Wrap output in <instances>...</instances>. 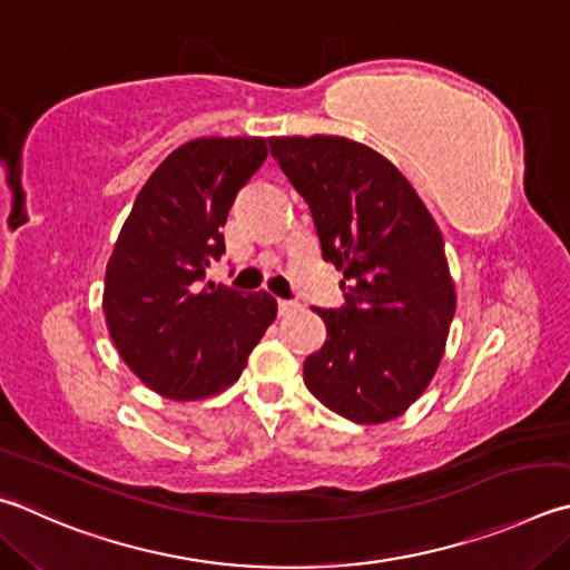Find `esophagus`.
Listing matches in <instances>:
<instances>
[{
  "mask_svg": "<svg viewBox=\"0 0 570 570\" xmlns=\"http://www.w3.org/2000/svg\"><path fill=\"white\" fill-rule=\"evenodd\" d=\"M276 306H278V314H282V316H288V314H294V312H298V308H302L296 302H292V298H278Z\"/></svg>",
  "mask_w": 570,
  "mask_h": 570,
  "instance_id": "esophagus-1",
  "label": "esophagus"
}]
</instances>
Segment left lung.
Here are the masks:
<instances>
[{
	"label": "left lung",
	"mask_w": 570,
	"mask_h": 570,
	"mask_svg": "<svg viewBox=\"0 0 570 570\" xmlns=\"http://www.w3.org/2000/svg\"><path fill=\"white\" fill-rule=\"evenodd\" d=\"M268 147L312 209L324 262L344 272V306L316 308L326 344L304 361V384L348 421L396 419L431 384L456 314L439 226L364 144L318 134Z\"/></svg>",
	"instance_id": "obj_1"
}]
</instances>
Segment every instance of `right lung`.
Returning <instances> with one entry per match:
<instances>
[{
	"mask_svg": "<svg viewBox=\"0 0 570 570\" xmlns=\"http://www.w3.org/2000/svg\"><path fill=\"white\" fill-rule=\"evenodd\" d=\"M266 139L186 141L134 199L105 276L109 336L134 374L167 399H206L242 376L276 318L266 292L204 284L226 252L222 226L266 159Z\"/></svg>",
	"mask_w": 570,
	"mask_h": 570,
	"instance_id": "right-lung-1",
	"label": "right lung"
}]
</instances>
